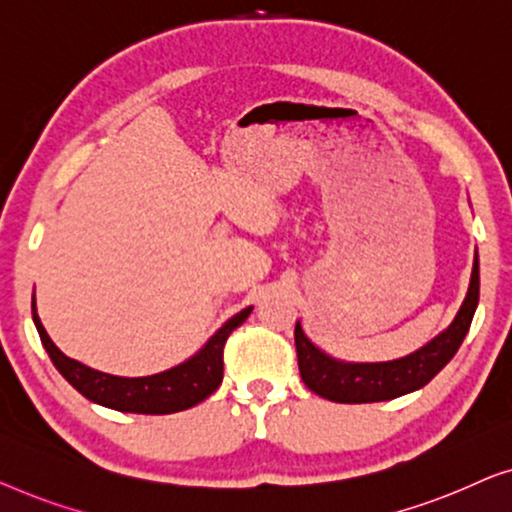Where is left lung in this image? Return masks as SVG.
<instances>
[{
    "instance_id": "obj_1",
    "label": "left lung",
    "mask_w": 512,
    "mask_h": 512,
    "mask_svg": "<svg viewBox=\"0 0 512 512\" xmlns=\"http://www.w3.org/2000/svg\"><path fill=\"white\" fill-rule=\"evenodd\" d=\"M480 299V266L478 255L473 262L471 285L462 308L452 325L413 355L383 364H343L327 357L308 341L301 325L294 327L299 373L306 387L322 399L336 403H373L397 399L415 392L429 383L445 364L455 357L464 336L469 334L471 320Z\"/></svg>"
}]
</instances>
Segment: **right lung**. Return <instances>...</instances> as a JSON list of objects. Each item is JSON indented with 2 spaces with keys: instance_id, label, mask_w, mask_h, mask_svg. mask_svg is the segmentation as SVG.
Here are the masks:
<instances>
[{
  "instance_id": "obj_1",
  "label": "right lung",
  "mask_w": 512,
  "mask_h": 512,
  "mask_svg": "<svg viewBox=\"0 0 512 512\" xmlns=\"http://www.w3.org/2000/svg\"><path fill=\"white\" fill-rule=\"evenodd\" d=\"M253 311V306L243 308L232 320H227L215 336L199 350L190 362L176 369H169L157 376L148 378H118L109 373L95 371L76 359H69L57 345L50 341L46 329H43L32 301V318L41 336L43 348H46L50 362L55 369L83 394L85 399L99 403V406L122 410V413H143V415H167L178 410L197 406L199 401L218 390L222 383V369H225V343L236 327H241Z\"/></svg>"
}]
</instances>
